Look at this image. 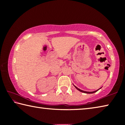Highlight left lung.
<instances>
[{
    "label": "left lung",
    "instance_id": "8db88e82",
    "mask_svg": "<svg viewBox=\"0 0 125 125\" xmlns=\"http://www.w3.org/2000/svg\"><path fill=\"white\" fill-rule=\"evenodd\" d=\"M73 85L74 86V87H75L76 89H77L78 90L80 91V92H82V93H86V94H93V93H96V92H98V91L99 89H100L101 88H99V89H97V90H95V91H93V92H86V91H84V90H81V89H80L78 88L77 87V86H75L74 85V84H73Z\"/></svg>",
    "mask_w": 125,
    "mask_h": 125
}]
</instances>
